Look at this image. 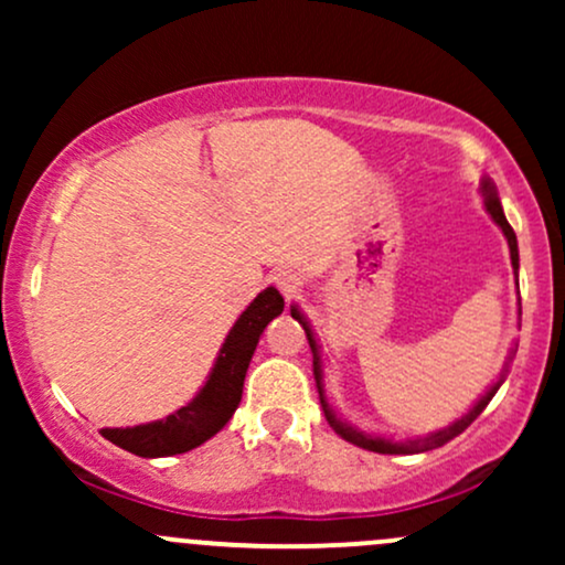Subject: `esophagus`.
Returning <instances> with one entry per match:
<instances>
[{
  "label": "esophagus",
  "mask_w": 565,
  "mask_h": 565,
  "mask_svg": "<svg viewBox=\"0 0 565 565\" xmlns=\"http://www.w3.org/2000/svg\"><path fill=\"white\" fill-rule=\"evenodd\" d=\"M300 276L291 274V270H281V274H276V287L284 291V295L291 297L295 291H300Z\"/></svg>",
  "instance_id": "obj_1"
}]
</instances>
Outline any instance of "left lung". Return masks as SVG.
<instances>
[{"label": "left lung", "mask_w": 565, "mask_h": 565, "mask_svg": "<svg viewBox=\"0 0 565 565\" xmlns=\"http://www.w3.org/2000/svg\"><path fill=\"white\" fill-rule=\"evenodd\" d=\"M481 196H483V206L486 212H489V217L494 220L499 225V231L504 233V238H508V246H510V263H512V276H515V284H518V268H521V257H518V238H515V231L510 228L508 217H504V210H502V201H499V193H497V185L491 183V178H481ZM291 319L300 321L302 329H305V337H308V345H310V353H313V377H316V391H319V401H321V408H323V417H327V423L332 430L337 433L340 438H345L348 444L353 446H361V449L366 451H377V454H423V451H433L438 449V446L449 444L451 438H457L459 433H465L468 427L476 423L478 414L483 412L486 406H489V401L494 398L499 385H502L504 377H508V369H510V361L512 355H515L518 345L510 350L508 361H504V369L499 372V377L491 382L489 387H486V393L481 398L472 404V408L468 414H462L459 419H454L449 427H440V430H433L427 433V436H414V438H393V436H385V433H366L361 430V427H355L353 423H348L345 417H342L340 412H337V406L329 401L327 395V374H323V366H327V359L329 355H323V348L319 342V337H316L313 327H310V321L305 319V313L300 310V305H291ZM518 319H521V297H518Z\"/></svg>", "instance_id": "1"}]
</instances>
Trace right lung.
Returning <instances> with one entry per match:
<instances>
[{
  "mask_svg": "<svg viewBox=\"0 0 565 565\" xmlns=\"http://www.w3.org/2000/svg\"><path fill=\"white\" fill-rule=\"evenodd\" d=\"M281 310L284 297L278 295V289H263L231 327L228 337L220 345L215 364L206 374V382L185 406L146 425L103 427V438H108L119 449L153 459L185 454L217 436L242 404L246 369H249L260 334L276 316H281Z\"/></svg>",
  "mask_w": 565,
  "mask_h": 565,
  "instance_id": "right-lung-1",
  "label": "right lung"
}]
</instances>
